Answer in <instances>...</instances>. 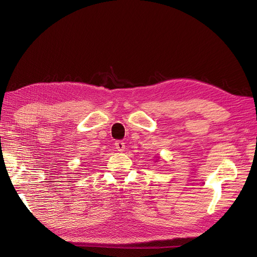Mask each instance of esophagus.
Wrapping results in <instances>:
<instances>
[{"instance_id":"1","label":"esophagus","mask_w":257,"mask_h":257,"mask_svg":"<svg viewBox=\"0 0 257 257\" xmlns=\"http://www.w3.org/2000/svg\"><path fill=\"white\" fill-rule=\"evenodd\" d=\"M114 147H116V149L120 152L124 151V149H125L124 143H123V141H120V140H118V141H116V143H114Z\"/></svg>"}]
</instances>
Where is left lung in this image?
Listing matches in <instances>:
<instances>
[{
    "mask_svg": "<svg viewBox=\"0 0 257 257\" xmlns=\"http://www.w3.org/2000/svg\"><path fill=\"white\" fill-rule=\"evenodd\" d=\"M156 162H157V160H156Z\"/></svg>",
    "mask_w": 257,
    "mask_h": 257,
    "instance_id": "obj_1",
    "label": "left lung"
}]
</instances>
